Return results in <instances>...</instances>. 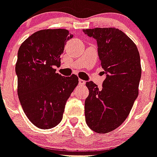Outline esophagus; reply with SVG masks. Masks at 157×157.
Here are the masks:
<instances>
[{"label": "esophagus", "mask_w": 157, "mask_h": 157, "mask_svg": "<svg viewBox=\"0 0 157 157\" xmlns=\"http://www.w3.org/2000/svg\"><path fill=\"white\" fill-rule=\"evenodd\" d=\"M79 85H85V81L84 80H81V79H79Z\"/></svg>", "instance_id": "34e87169"}]
</instances>
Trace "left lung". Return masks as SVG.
<instances>
[{"instance_id": "obj_1", "label": "left lung", "mask_w": 157, "mask_h": 157, "mask_svg": "<svg viewBox=\"0 0 157 157\" xmlns=\"http://www.w3.org/2000/svg\"><path fill=\"white\" fill-rule=\"evenodd\" d=\"M97 40L100 64L106 75L99 90L86 82L90 94L85 101L86 123L97 133L116 129L125 121L139 94L140 57L132 39L116 28L83 30Z\"/></svg>"}]
</instances>
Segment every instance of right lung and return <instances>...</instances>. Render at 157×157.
I'll return each mask as SVG.
<instances>
[{"instance_id": "obj_1", "label": "right lung", "mask_w": 157, "mask_h": 157, "mask_svg": "<svg viewBox=\"0 0 157 157\" xmlns=\"http://www.w3.org/2000/svg\"><path fill=\"white\" fill-rule=\"evenodd\" d=\"M73 35L65 29L39 30L19 48L15 71L17 95L29 120L41 129L60 123L65 104L76 86V75L62 76L54 66L60 65L66 42Z\"/></svg>"}]
</instances>
